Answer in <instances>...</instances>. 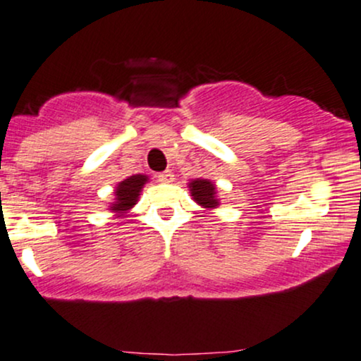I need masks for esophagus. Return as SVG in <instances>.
I'll return each instance as SVG.
<instances>
[{
    "instance_id": "obj_1",
    "label": "esophagus",
    "mask_w": 361,
    "mask_h": 361,
    "mask_svg": "<svg viewBox=\"0 0 361 361\" xmlns=\"http://www.w3.org/2000/svg\"><path fill=\"white\" fill-rule=\"evenodd\" d=\"M158 180L163 181V183H171V181L175 180V175H173V173L169 171V169H166V171L158 173Z\"/></svg>"
}]
</instances>
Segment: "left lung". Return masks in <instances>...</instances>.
<instances>
[{
    "label": "left lung",
    "mask_w": 361,
    "mask_h": 361,
    "mask_svg": "<svg viewBox=\"0 0 361 361\" xmlns=\"http://www.w3.org/2000/svg\"><path fill=\"white\" fill-rule=\"evenodd\" d=\"M190 193H192L193 202H197L200 207L205 210H214L220 205L219 195H216V186L212 180H203V178H197L188 183Z\"/></svg>",
    "instance_id": "1"
}]
</instances>
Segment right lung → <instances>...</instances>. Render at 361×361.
Returning a JSON list of instances; mask_svg holds the SVG:
<instances>
[{"label": "right lung", "instance_id": "add662e5", "mask_svg": "<svg viewBox=\"0 0 361 361\" xmlns=\"http://www.w3.org/2000/svg\"><path fill=\"white\" fill-rule=\"evenodd\" d=\"M147 181H149V176L133 175L117 183L114 190V200L109 203V210L116 215V219H121V216L129 214V210L137 203L139 195H141Z\"/></svg>", "mask_w": 361, "mask_h": 361}]
</instances>
